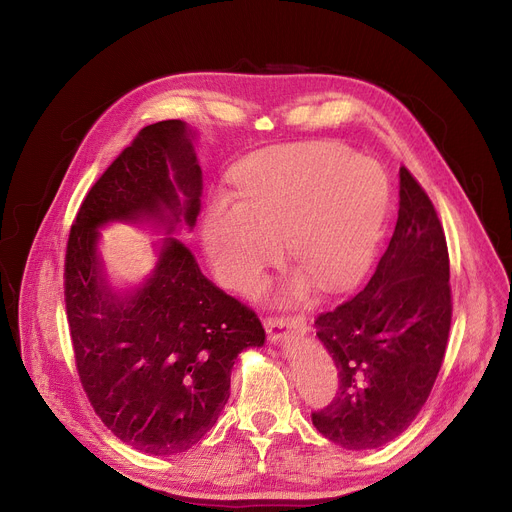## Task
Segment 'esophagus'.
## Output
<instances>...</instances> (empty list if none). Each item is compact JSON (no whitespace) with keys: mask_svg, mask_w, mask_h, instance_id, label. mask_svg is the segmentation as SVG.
Masks as SVG:
<instances>
[{"mask_svg":"<svg viewBox=\"0 0 512 512\" xmlns=\"http://www.w3.org/2000/svg\"><path fill=\"white\" fill-rule=\"evenodd\" d=\"M265 329L271 342H282L288 331H306V321L302 317H267Z\"/></svg>","mask_w":512,"mask_h":512,"instance_id":"obj_1","label":"esophagus"}]
</instances>
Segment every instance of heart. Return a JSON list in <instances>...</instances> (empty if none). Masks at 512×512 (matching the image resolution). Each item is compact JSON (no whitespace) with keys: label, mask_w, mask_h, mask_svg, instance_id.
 <instances>
[{"label":"heart","mask_w":512,"mask_h":512,"mask_svg":"<svg viewBox=\"0 0 512 512\" xmlns=\"http://www.w3.org/2000/svg\"><path fill=\"white\" fill-rule=\"evenodd\" d=\"M236 189L238 201L218 197L203 220V247L226 286L257 288L282 241L321 292L364 276L389 208L379 162L339 144L288 146L245 162Z\"/></svg>","instance_id":"obj_1"}]
</instances>
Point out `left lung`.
<instances>
[{
  "label": "left lung",
  "mask_w": 512,
  "mask_h": 512,
  "mask_svg": "<svg viewBox=\"0 0 512 512\" xmlns=\"http://www.w3.org/2000/svg\"><path fill=\"white\" fill-rule=\"evenodd\" d=\"M451 317L445 230L422 185L401 166L399 216L377 271L364 290L315 319L339 377L333 401L313 412L315 428L350 451L397 438L434 387Z\"/></svg>",
  "instance_id": "8db88e82"
}]
</instances>
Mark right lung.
I'll list each match as a JSON object with an SVG mask.
<instances>
[{"label": "right lung", "mask_w": 512, "mask_h": 512, "mask_svg": "<svg viewBox=\"0 0 512 512\" xmlns=\"http://www.w3.org/2000/svg\"><path fill=\"white\" fill-rule=\"evenodd\" d=\"M199 195L187 125L158 121L92 185L67 238L63 294L80 383L102 424L150 455L183 453L216 424L236 356L263 346L265 331L177 238H164L148 282L119 296L102 276L98 226L152 220L173 230L181 218L193 226Z\"/></svg>", "instance_id": "obj_1"}]
</instances>
